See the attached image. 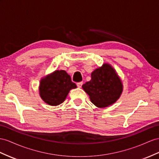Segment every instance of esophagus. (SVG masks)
<instances>
[{
	"label": "esophagus",
	"instance_id": "34e87169",
	"mask_svg": "<svg viewBox=\"0 0 159 159\" xmlns=\"http://www.w3.org/2000/svg\"><path fill=\"white\" fill-rule=\"evenodd\" d=\"M76 85H77V87H79V88H80L81 87H82V85H83V82L77 83H76Z\"/></svg>",
	"mask_w": 159,
	"mask_h": 159
}]
</instances>
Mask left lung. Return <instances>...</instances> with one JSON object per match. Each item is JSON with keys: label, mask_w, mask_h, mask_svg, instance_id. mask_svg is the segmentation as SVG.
<instances>
[{"label": "left lung", "mask_w": 159, "mask_h": 159, "mask_svg": "<svg viewBox=\"0 0 159 159\" xmlns=\"http://www.w3.org/2000/svg\"><path fill=\"white\" fill-rule=\"evenodd\" d=\"M98 107H105L119 99L123 86L117 73L110 65L104 64L91 73V80L82 86Z\"/></svg>", "instance_id": "obj_1"}]
</instances>
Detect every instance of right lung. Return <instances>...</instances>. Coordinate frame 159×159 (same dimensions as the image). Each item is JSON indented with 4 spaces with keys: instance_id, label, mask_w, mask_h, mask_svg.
Here are the masks:
<instances>
[{
    "instance_id": "add662e5",
    "label": "right lung",
    "mask_w": 159,
    "mask_h": 159,
    "mask_svg": "<svg viewBox=\"0 0 159 159\" xmlns=\"http://www.w3.org/2000/svg\"><path fill=\"white\" fill-rule=\"evenodd\" d=\"M76 88L65 70H56L41 80L39 93L48 105L56 106L63 103L70 89Z\"/></svg>"
}]
</instances>
